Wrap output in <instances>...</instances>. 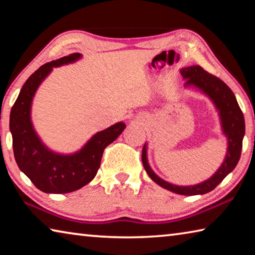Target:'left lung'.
<instances>
[{"instance_id": "8db88e82", "label": "left lung", "mask_w": 255, "mask_h": 255, "mask_svg": "<svg viewBox=\"0 0 255 255\" xmlns=\"http://www.w3.org/2000/svg\"><path fill=\"white\" fill-rule=\"evenodd\" d=\"M180 72L185 80V86H195L199 89L207 97L210 98V100L217 108L219 117H221L223 132L225 133L228 140L225 161L211 178L199 184L189 185V187L169 183L155 174L147 162L146 145H144L143 152H141V161L149 178L162 188L183 196L205 195L217 187L226 178V175L235 169L236 164L239 163L245 133L244 116L234 93L221 79L209 74L199 65L184 67Z\"/></svg>"}]
</instances>
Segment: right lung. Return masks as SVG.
<instances>
[{
    "label": "right lung",
    "instance_id": "add662e5",
    "mask_svg": "<svg viewBox=\"0 0 255 255\" xmlns=\"http://www.w3.org/2000/svg\"><path fill=\"white\" fill-rule=\"evenodd\" d=\"M79 53L40 66L25 81L10 114L15 162L36 187L46 193H68L91 182L100 167L103 150L117 139L126 125L117 123L94 135L79 152L63 155L42 144L31 124V103L38 86L53 70L80 59Z\"/></svg>",
    "mask_w": 255,
    "mask_h": 255
}]
</instances>
